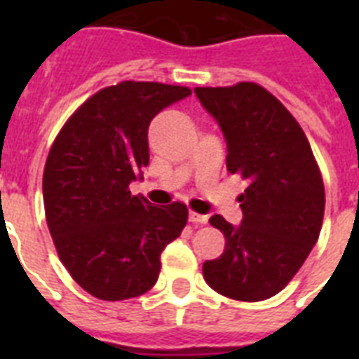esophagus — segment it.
Segmentation results:
<instances>
[{
  "label": "esophagus",
  "mask_w": 359,
  "mask_h": 359,
  "mask_svg": "<svg viewBox=\"0 0 359 359\" xmlns=\"http://www.w3.org/2000/svg\"><path fill=\"white\" fill-rule=\"evenodd\" d=\"M190 222L196 225H207L208 224V216L207 214H197V212H190Z\"/></svg>",
  "instance_id": "1"
}]
</instances>
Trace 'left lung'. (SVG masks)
Segmentation results:
<instances>
[{
	"label": "left lung",
	"instance_id": "left-lung-1",
	"mask_svg": "<svg viewBox=\"0 0 359 359\" xmlns=\"http://www.w3.org/2000/svg\"><path fill=\"white\" fill-rule=\"evenodd\" d=\"M196 97L224 132L229 173L248 184L238 197L240 225L219 214L210 218L225 235V251L203 264V276L227 298L266 300L285 289L317 244L323 177L300 124L264 87H196Z\"/></svg>",
	"mask_w": 359,
	"mask_h": 359
}]
</instances>
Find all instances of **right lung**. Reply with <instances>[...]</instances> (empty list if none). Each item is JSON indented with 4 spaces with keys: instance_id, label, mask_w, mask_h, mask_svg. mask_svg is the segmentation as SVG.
I'll list each match as a JSON object with an SVG mask.
<instances>
[{
    "instance_id": "right-lung-1",
    "label": "right lung",
    "mask_w": 359,
    "mask_h": 359,
    "mask_svg": "<svg viewBox=\"0 0 359 359\" xmlns=\"http://www.w3.org/2000/svg\"><path fill=\"white\" fill-rule=\"evenodd\" d=\"M188 87L121 81L81 104L53 141L42 177L50 235L72 279L108 302L145 294L163 248L188 222L182 203L152 207L132 196L149 163V124L190 97Z\"/></svg>"
}]
</instances>
